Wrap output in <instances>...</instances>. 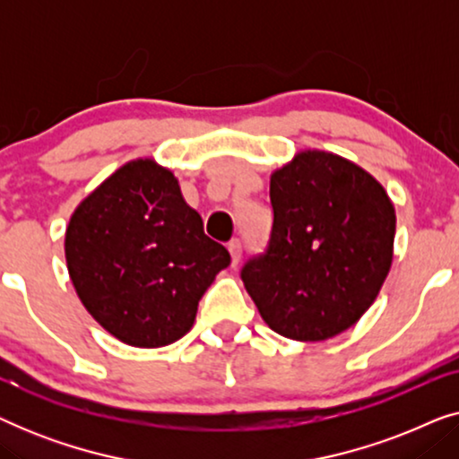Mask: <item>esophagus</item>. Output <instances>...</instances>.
<instances>
[{
    "label": "esophagus",
    "mask_w": 459,
    "mask_h": 459,
    "mask_svg": "<svg viewBox=\"0 0 459 459\" xmlns=\"http://www.w3.org/2000/svg\"><path fill=\"white\" fill-rule=\"evenodd\" d=\"M228 250L231 255V265H238V261H240V255H242V242L238 240V238H234V240H230Z\"/></svg>",
    "instance_id": "obj_1"
}]
</instances>
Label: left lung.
<instances>
[{
	"label": "left lung",
	"mask_w": 459,
	"mask_h": 459,
	"mask_svg": "<svg viewBox=\"0 0 459 459\" xmlns=\"http://www.w3.org/2000/svg\"><path fill=\"white\" fill-rule=\"evenodd\" d=\"M267 248L240 278L269 328L325 341L369 309L393 261L394 206L385 187L342 156L305 150L272 175Z\"/></svg>",
	"instance_id": "1"
}]
</instances>
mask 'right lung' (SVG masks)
Instances as JSON below:
<instances>
[{
    "mask_svg": "<svg viewBox=\"0 0 459 459\" xmlns=\"http://www.w3.org/2000/svg\"><path fill=\"white\" fill-rule=\"evenodd\" d=\"M66 265L81 303L112 336L156 349L179 341L198 300L230 265L169 169L131 160L73 212Z\"/></svg>",
    "mask_w": 459,
    "mask_h": 459,
    "instance_id": "1",
    "label": "right lung"
}]
</instances>
